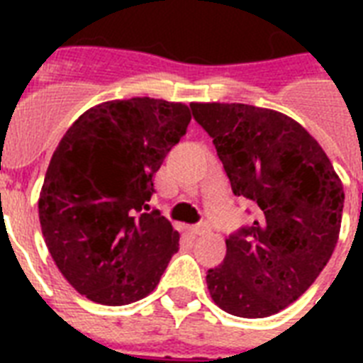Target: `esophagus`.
I'll use <instances>...</instances> for the list:
<instances>
[{
	"instance_id": "34e87169",
	"label": "esophagus",
	"mask_w": 363,
	"mask_h": 363,
	"mask_svg": "<svg viewBox=\"0 0 363 363\" xmlns=\"http://www.w3.org/2000/svg\"><path fill=\"white\" fill-rule=\"evenodd\" d=\"M190 232H192L194 235H203V233L209 232V228L205 226V224H196V226H190Z\"/></svg>"
}]
</instances>
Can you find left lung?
<instances>
[{
    "label": "left lung",
    "mask_w": 363,
    "mask_h": 363,
    "mask_svg": "<svg viewBox=\"0 0 363 363\" xmlns=\"http://www.w3.org/2000/svg\"><path fill=\"white\" fill-rule=\"evenodd\" d=\"M235 196L256 218L226 239V258L207 271L222 311L264 318L316 281L337 245L345 192L326 152L290 116L245 104H192Z\"/></svg>",
    "instance_id": "8db88e82"
}]
</instances>
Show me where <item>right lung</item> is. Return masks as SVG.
Wrapping results in <instances>:
<instances>
[{
	"instance_id": "add662e5",
	"label": "right lung",
	"mask_w": 363,
	"mask_h": 363,
	"mask_svg": "<svg viewBox=\"0 0 363 363\" xmlns=\"http://www.w3.org/2000/svg\"><path fill=\"white\" fill-rule=\"evenodd\" d=\"M192 121L164 99L131 98L88 109L48 164L39 220L48 252L77 292L128 305L152 292L179 250V232L149 211L154 173Z\"/></svg>"
}]
</instances>
